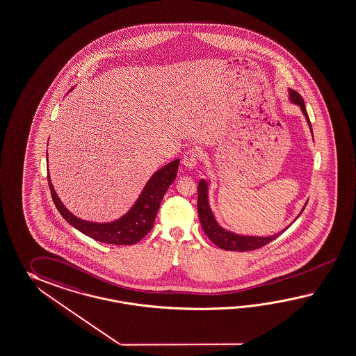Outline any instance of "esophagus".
<instances>
[{
	"label": "esophagus",
	"mask_w": 356,
	"mask_h": 356,
	"mask_svg": "<svg viewBox=\"0 0 356 356\" xmlns=\"http://www.w3.org/2000/svg\"><path fill=\"white\" fill-rule=\"evenodd\" d=\"M200 149H197V147H191V149H189V150H186V152H185L184 158H182V163H184V165H185L186 168L193 170V168L197 165V163H198V161H200Z\"/></svg>",
	"instance_id": "34e87169"
}]
</instances>
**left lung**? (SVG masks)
<instances>
[{
  "instance_id": "1",
  "label": "left lung",
  "mask_w": 356,
  "mask_h": 356,
  "mask_svg": "<svg viewBox=\"0 0 356 356\" xmlns=\"http://www.w3.org/2000/svg\"><path fill=\"white\" fill-rule=\"evenodd\" d=\"M289 99L293 104H297L301 108L312 132V123L306 112L302 96L296 92L295 90H289ZM198 216H200V225L203 227L206 235L211 239V242L215 243L218 248L225 251L245 252L259 250L261 247L266 245L268 243L277 239L279 234H282L286 229H288L286 227L283 232L270 235V236H250V235L234 234L232 232H227L224 227L217 224L216 218L211 211L209 203V184L203 179L198 184Z\"/></svg>"
}]
</instances>
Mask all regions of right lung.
I'll return each instance as SVG.
<instances>
[{
	"instance_id": "right-lung-1",
	"label": "right lung",
	"mask_w": 356,
	"mask_h": 356,
	"mask_svg": "<svg viewBox=\"0 0 356 356\" xmlns=\"http://www.w3.org/2000/svg\"><path fill=\"white\" fill-rule=\"evenodd\" d=\"M179 162V159H175L161 170H158L156 174L149 179L132 209L124 216L112 222H91L74 216L64 207L59 197L56 195V191L52 186L49 175L47 180L51 191L52 200L56 209L60 212L63 218L67 220V222H70V225L97 242L131 245L141 241L152 230L162 198L167 189L170 188V185L176 179Z\"/></svg>"
}]
</instances>
